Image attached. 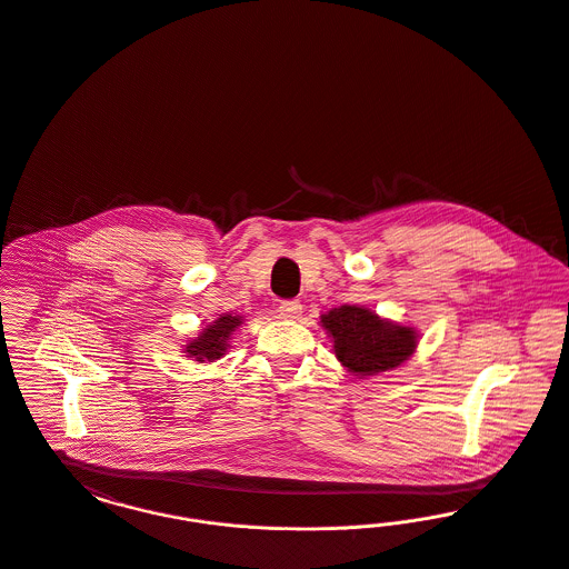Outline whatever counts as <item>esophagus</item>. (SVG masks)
Masks as SVG:
<instances>
[{"instance_id":"esophagus-1","label":"esophagus","mask_w":569,"mask_h":569,"mask_svg":"<svg viewBox=\"0 0 569 569\" xmlns=\"http://www.w3.org/2000/svg\"><path fill=\"white\" fill-rule=\"evenodd\" d=\"M277 311H279V318L283 320H297L302 313V305L298 300H281Z\"/></svg>"}]
</instances>
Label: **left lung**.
Listing matches in <instances>:
<instances>
[{
  "instance_id": "left-lung-1",
  "label": "left lung",
  "mask_w": 569,
  "mask_h": 569,
  "mask_svg": "<svg viewBox=\"0 0 569 569\" xmlns=\"http://www.w3.org/2000/svg\"><path fill=\"white\" fill-rule=\"evenodd\" d=\"M322 326L335 341V356L358 376L395 369L416 350V332L409 326L383 322L356 305L328 311Z\"/></svg>"
}]
</instances>
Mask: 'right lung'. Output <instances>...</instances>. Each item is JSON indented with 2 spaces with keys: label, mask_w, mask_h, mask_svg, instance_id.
<instances>
[{
  "label": "right lung",
  "mask_w": 569,
  "mask_h": 569,
  "mask_svg": "<svg viewBox=\"0 0 569 569\" xmlns=\"http://www.w3.org/2000/svg\"><path fill=\"white\" fill-rule=\"evenodd\" d=\"M239 325H241V318H237V316L217 318L213 325H209L202 330V335L198 339L191 341L190 346L186 348V352L200 362L221 358L228 348V339H230L232 330Z\"/></svg>",
  "instance_id": "right-lung-1"
}]
</instances>
